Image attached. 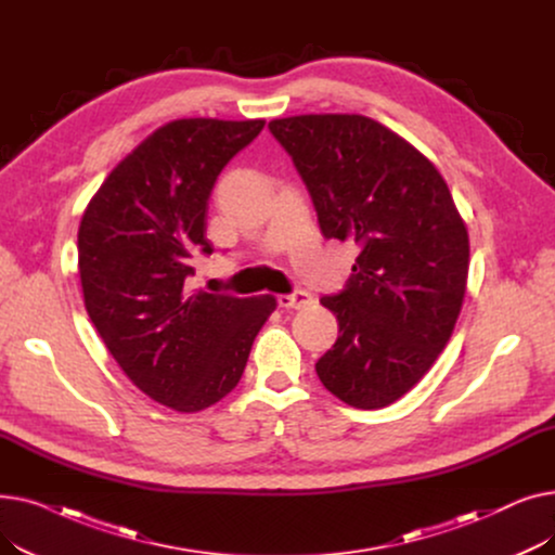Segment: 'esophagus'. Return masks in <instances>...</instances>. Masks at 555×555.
Wrapping results in <instances>:
<instances>
[{"mask_svg": "<svg viewBox=\"0 0 555 555\" xmlns=\"http://www.w3.org/2000/svg\"><path fill=\"white\" fill-rule=\"evenodd\" d=\"M276 301H279V306L285 308V310H299V308H304L306 304H310L312 297L306 293V289H297V293H293V295H281Z\"/></svg>", "mask_w": 555, "mask_h": 555, "instance_id": "esophagus-1", "label": "esophagus"}]
</instances>
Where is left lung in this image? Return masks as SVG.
I'll return each instance as SVG.
<instances>
[{
  "label": "left lung",
  "instance_id": "obj_1",
  "mask_svg": "<svg viewBox=\"0 0 555 555\" xmlns=\"http://www.w3.org/2000/svg\"><path fill=\"white\" fill-rule=\"evenodd\" d=\"M293 157L326 238L360 247L339 295L322 297L339 337L314 364L358 410L410 391L446 348L470 266L468 229L436 166L362 114L270 121Z\"/></svg>",
  "mask_w": 555,
  "mask_h": 555
}]
</instances>
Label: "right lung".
<instances>
[{
	"instance_id": "right-lung-1",
	"label": "right lung",
	"mask_w": 555,
	"mask_h": 555,
	"mask_svg": "<svg viewBox=\"0 0 555 555\" xmlns=\"http://www.w3.org/2000/svg\"><path fill=\"white\" fill-rule=\"evenodd\" d=\"M262 119H178L116 166L78 229L85 308L145 396L193 414L238 385L276 299L191 293L195 258L214 254L207 209L229 159Z\"/></svg>"
}]
</instances>
